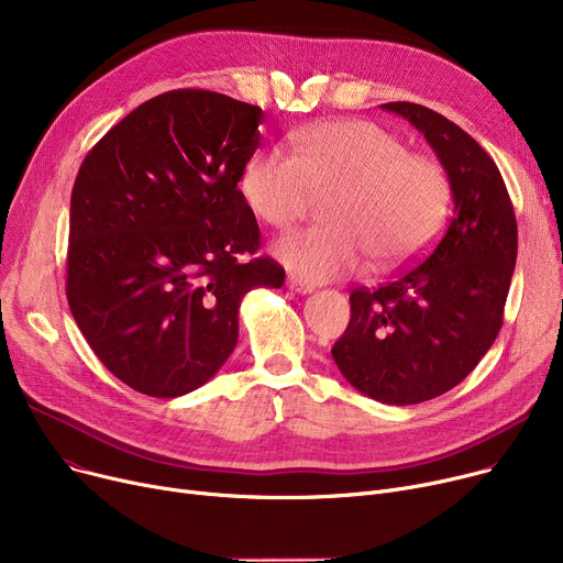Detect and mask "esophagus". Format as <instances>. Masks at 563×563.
Wrapping results in <instances>:
<instances>
[{"instance_id":"1","label":"esophagus","mask_w":563,"mask_h":563,"mask_svg":"<svg viewBox=\"0 0 563 563\" xmlns=\"http://www.w3.org/2000/svg\"><path fill=\"white\" fill-rule=\"evenodd\" d=\"M287 287L291 291H297V294H312L314 291V287L310 283H306V280L297 278V276H287Z\"/></svg>"}]
</instances>
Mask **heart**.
Wrapping results in <instances>:
<instances>
[{"mask_svg": "<svg viewBox=\"0 0 563 563\" xmlns=\"http://www.w3.org/2000/svg\"><path fill=\"white\" fill-rule=\"evenodd\" d=\"M291 153L266 147L240 177L249 210L266 225L297 223L312 194L331 196L321 219L276 242V257L308 280L358 269L365 255L393 269L418 255L448 214L450 183L435 159L410 155L401 139L367 121H335L294 132Z\"/></svg>", "mask_w": 563, "mask_h": 563, "instance_id": "b5f03b06", "label": "heart"}]
</instances>
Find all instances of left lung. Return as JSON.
I'll list each match as a JSON object with an SVG mask.
<instances>
[{"mask_svg": "<svg viewBox=\"0 0 563 563\" xmlns=\"http://www.w3.org/2000/svg\"><path fill=\"white\" fill-rule=\"evenodd\" d=\"M424 134L448 173L454 214L424 257L351 294L333 361L358 393L390 406L433 399L479 365L501 329L518 255L505 180L484 147L433 109L380 104Z\"/></svg>", "mask_w": 563, "mask_h": 563, "instance_id": "1", "label": "left lung"}]
</instances>
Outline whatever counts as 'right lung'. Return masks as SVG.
I'll return each mask as SVG.
<instances>
[{
    "instance_id": "add662e5",
    "label": "right lung",
    "mask_w": 563,
    "mask_h": 563,
    "mask_svg": "<svg viewBox=\"0 0 563 563\" xmlns=\"http://www.w3.org/2000/svg\"><path fill=\"white\" fill-rule=\"evenodd\" d=\"M262 109L183 88L143 102L86 155L70 198L68 303L102 365L147 397L210 380L255 287L285 269L236 189Z\"/></svg>"
}]
</instances>
